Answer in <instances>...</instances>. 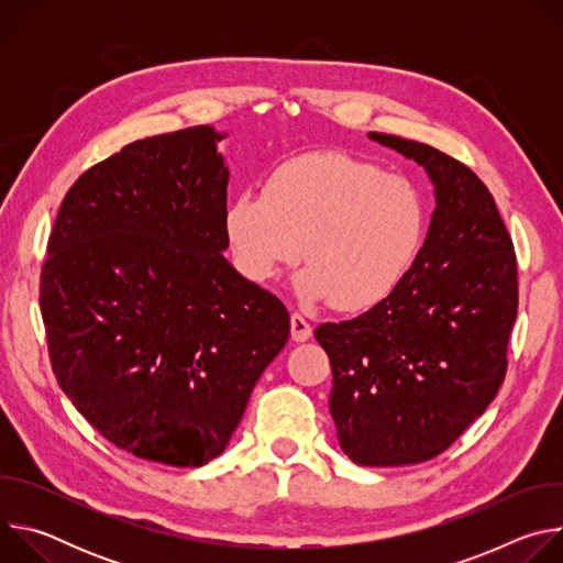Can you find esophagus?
<instances>
[{"mask_svg": "<svg viewBox=\"0 0 563 563\" xmlns=\"http://www.w3.org/2000/svg\"><path fill=\"white\" fill-rule=\"evenodd\" d=\"M291 339L296 343H305L311 339V325L300 313H291Z\"/></svg>", "mask_w": 563, "mask_h": 563, "instance_id": "34e87169", "label": "esophagus"}]
</instances>
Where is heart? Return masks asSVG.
Listing matches in <instances>:
<instances>
[{
    "label": "heart",
    "instance_id": "b5f03b06",
    "mask_svg": "<svg viewBox=\"0 0 563 563\" xmlns=\"http://www.w3.org/2000/svg\"><path fill=\"white\" fill-rule=\"evenodd\" d=\"M428 209L415 183L339 151L280 165L261 194H240L224 213L235 269L256 285L307 265L294 291L307 305L365 311L387 300L419 258Z\"/></svg>",
    "mask_w": 563,
    "mask_h": 563
}]
</instances>
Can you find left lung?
I'll use <instances>...</instances> for the list:
<instances>
[{"instance_id": "8db88e82", "label": "left lung", "mask_w": 563, "mask_h": 563, "mask_svg": "<svg viewBox=\"0 0 563 563\" xmlns=\"http://www.w3.org/2000/svg\"><path fill=\"white\" fill-rule=\"evenodd\" d=\"M367 137L423 167L434 211L400 287L313 336L332 363L341 450L358 465H415L448 450L504 383L517 258L495 198L459 159L398 135Z\"/></svg>"}]
</instances>
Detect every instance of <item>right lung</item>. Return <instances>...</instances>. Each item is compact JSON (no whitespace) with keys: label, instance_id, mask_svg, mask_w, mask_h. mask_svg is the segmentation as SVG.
<instances>
[{"label":"right lung","instance_id":"1","mask_svg":"<svg viewBox=\"0 0 563 563\" xmlns=\"http://www.w3.org/2000/svg\"><path fill=\"white\" fill-rule=\"evenodd\" d=\"M227 133L144 137L68 189L42 267L55 378L104 439L198 467L229 445L289 339L285 305L224 258Z\"/></svg>","mask_w":563,"mask_h":563}]
</instances>
